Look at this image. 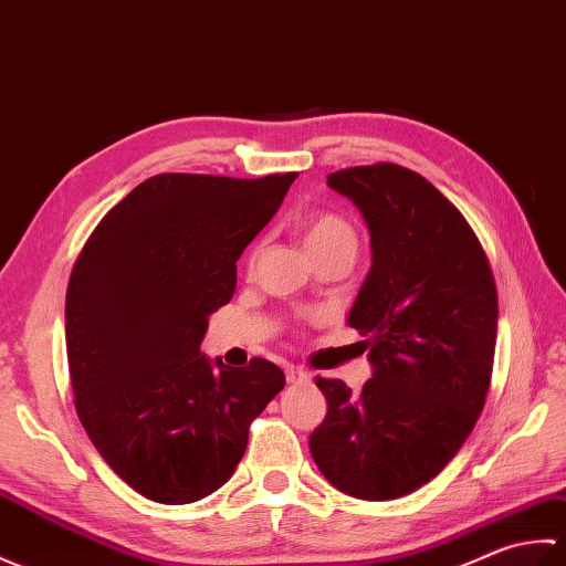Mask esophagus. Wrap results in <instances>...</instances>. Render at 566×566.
Wrapping results in <instances>:
<instances>
[{"label": "esophagus", "instance_id": "1", "mask_svg": "<svg viewBox=\"0 0 566 566\" xmlns=\"http://www.w3.org/2000/svg\"><path fill=\"white\" fill-rule=\"evenodd\" d=\"M285 380L293 382V385H303V382H310V373L303 370V368L287 366V368H285Z\"/></svg>", "mask_w": 566, "mask_h": 566}]
</instances>
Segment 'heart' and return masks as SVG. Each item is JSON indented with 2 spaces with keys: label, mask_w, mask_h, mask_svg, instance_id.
<instances>
[{
  "label": "heart",
  "mask_w": 566,
  "mask_h": 566,
  "mask_svg": "<svg viewBox=\"0 0 566 566\" xmlns=\"http://www.w3.org/2000/svg\"><path fill=\"white\" fill-rule=\"evenodd\" d=\"M300 242H303L305 251L312 256L326 254V251H350L356 254L358 237L354 224H350L338 212H315L310 216L303 228H300Z\"/></svg>",
  "instance_id": "heart-1"
}]
</instances>
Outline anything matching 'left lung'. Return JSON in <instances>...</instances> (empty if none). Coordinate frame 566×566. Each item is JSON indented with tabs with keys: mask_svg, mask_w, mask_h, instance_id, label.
I'll use <instances>...</instances> for the list:
<instances>
[{
	"mask_svg": "<svg viewBox=\"0 0 566 566\" xmlns=\"http://www.w3.org/2000/svg\"><path fill=\"white\" fill-rule=\"evenodd\" d=\"M326 186L354 200L373 266L348 310L368 342L373 378L358 395L317 378L326 417L310 453L326 482L389 501L431 482L468 441L484 407L496 346L492 269L462 212L421 174L375 165Z\"/></svg>",
	"mask_w": 566,
	"mask_h": 566,
	"instance_id": "obj_1",
	"label": "left lung"
}]
</instances>
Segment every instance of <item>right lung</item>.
<instances>
[{
    "instance_id": "1",
    "label": "right lung",
    "mask_w": 566,
    "mask_h": 566,
    "mask_svg": "<svg viewBox=\"0 0 566 566\" xmlns=\"http://www.w3.org/2000/svg\"><path fill=\"white\" fill-rule=\"evenodd\" d=\"M297 174H159L96 224L74 263L65 338L84 431L125 484L191 504L230 480L249 423L281 392L271 360L200 354L208 317L237 287V259Z\"/></svg>"
}]
</instances>
